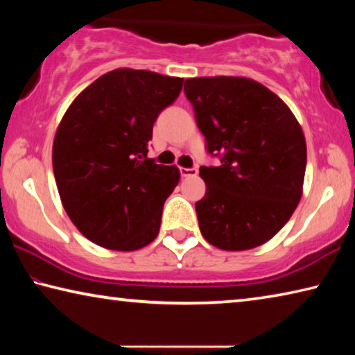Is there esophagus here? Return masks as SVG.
<instances>
[{
    "label": "esophagus",
    "mask_w": 355,
    "mask_h": 355,
    "mask_svg": "<svg viewBox=\"0 0 355 355\" xmlns=\"http://www.w3.org/2000/svg\"><path fill=\"white\" fill-rule=\"evenodd\" d=\"M180 173H182V177H194L197 175V169H186V167H180Z\"/></svg>",
    "instance_id": "esophagus-1"
}]
</instances>
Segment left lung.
I'll list each match as a JSON object with an SVG mask.
<instances>
[{
	"mask_svg": "<svg viewBox=\"0 0 355 355\" xmlns=\"http://www.w3.org/2000/svg\"><path fill=\"white\" fill-rule=\"evenodd\" d=\"M184 94L208 153L220 155V166L200 167L202 235L222 250L258 248L277 235L302 197L304 131L285 101L250 78H189Z\"/></svg>",
	"mask_w": 355,
	"mask_h": 355,
	"instance_id": "left-lung-1",
	"label": "left lung"
}]
</instances>
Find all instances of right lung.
Here are the masks:
<instances>
[{"label": "right lung", "instance_id": "obj_1", "mask_svg": "<svg viewBox=\"0 0 355 355\" xmlns=\"http://www.w3.org/2000/svg\"><path fill=\"white\" fill-rule=\"evenodd\" d=\"M183 78L116 69L71 101L53 142L62 207L89 241L131 252L158 236L177 166L148 158L153 123L177 100Z\"/></svg>", "mask_w": 355, "mask_h": 355}]
</instances>
